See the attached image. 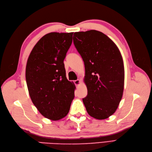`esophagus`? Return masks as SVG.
<instances>
[{
    "mask_svg": "<svg viewBox=\"0 0 152 152\" xmlns=\"http://www.w3.org/2000/svg\"><path fill=\"white\" fill-rule=\"evenodd\" d=\"M74 84H75V86H79V85L81 84V82H80V80L77 79V80H74Z\"/></svg>",
    "mask_w": 152,
    "mask_h": 152,
    "instance_id": "obj_1",
    "label": "esophagus"
}]
</instances>
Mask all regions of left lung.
<instances>
[{"label": "left lung", "instance_id": "1", "mask_svg": "<svg viewBox=\"0 0 152 152\" xmlns=\"http://www.w3.org/2000/svg\"><path fill=\"white\" fill-rule=\"evenodd\" d=\"M73 39L84 62L87 95L82 101L87 112L98 120L107 118L115 112L123 94L124 66L120 50L97 30L75 32Z\"/></svg>", "mask_w": 152, "mask_h": 152}]
</instances>
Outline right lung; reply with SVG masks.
Wrapping results in <instances>:
<instances>
[{
  "label": "right lung",
  "mask_w": 152,
  "mask_h": 152,
  "mask_svg": "<svg viewBox=\"0 0 152 152\" xmlns=\"http://www.w3.org/2000/svg\"><path fill=\"white\" fill-rule=\"evenodd\" d=\"M73 34L45 35L34 47L26 63V81L32 103L52 121L66 116L75 96V84L66 79L63 63Z\"/></svg>",
  "instance_id": "right-lung-1"
}]
</instances>
